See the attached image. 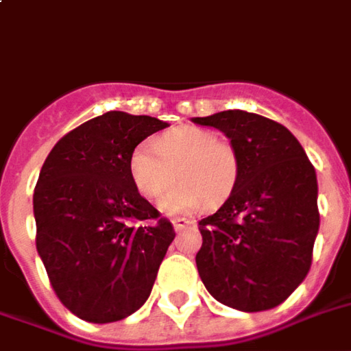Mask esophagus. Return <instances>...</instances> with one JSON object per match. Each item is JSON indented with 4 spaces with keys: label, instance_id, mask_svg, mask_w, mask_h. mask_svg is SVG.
Segmentation results:
<instances>
[{
    "label": "esophagus",
    "instance_id": "esophagus-1",
    "mask_svg": "<svg viewBox=\"0 0 351 351\" xmlns=\"http://www.w3.org/2000/svg\"><path fill=\"white\" fill-rule=\"evenodd\" d=\"M191 225H195V223L191 221V219H186V217H175L173 219V227H175L176 232H180V230L191 227Z\"/></svg>",
    "mask_w": 351,
    "mask_h": 351
}]
</instances>
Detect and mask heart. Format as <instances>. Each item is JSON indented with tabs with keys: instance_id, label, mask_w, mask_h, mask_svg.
Wrapping results in <instances>:
<instances>
[{
	"instance_id": "heart-1",
	"label": "heart",
	"mask_w": 351,
	"mask_h": 351,
	"mask_svg": "<svg viewBox=\"0 0 351 351\" xmlns=\"http://www.w3.org/2000/svg\"><path fill=\"white\" fill-rule=\"evenodd\" d=\"M139 145L130 156V176L147 199L160 197L178 178V184L162 197L160 208L167 214L189 212L206 202L215 206L227 199L240 176L236 149L217 132L199 126H176Z\"/></svg>"
}]
</instances>
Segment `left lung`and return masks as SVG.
Wrapping results in <instances>:
<instances>
[{
  "mask_svg": "<svg viewBox=\"0 0 351 351\" xmlns=\"http://www.w3.org/2000/svg\"><path fill=\"white\" fill-rule=\"evenodd\" d=\"M193 123L214 126L240 158L236 188L199 221L195 256L204 287L227 307H277L311 269L318 227V182L305 150L282 124L228 110Z\"/></svg>",
  "mask_w": 351,
  "mask_h": 351,
  "instance_id": "left-lung-1",
  "label": "left lung"
}]
</instances>
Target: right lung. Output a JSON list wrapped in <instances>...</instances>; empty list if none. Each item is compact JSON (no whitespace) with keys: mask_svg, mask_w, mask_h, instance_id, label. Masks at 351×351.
Segmentation results:
<instances>
[{"mask_svg":"<svg viewBox=\"0 0 351 351\" xmlns=\"http://www.w3.org/2000/svg\"><path fill=\"white\" fill-rule=\"evenodd\" d=\"M167 126L108 111L61 137L40 169L37 251L59 301L82 320H123L150 295L175 228L139 195L130 156Z\"/></svg>","mask_w":351,"mask_h":351,"instance_id":"add662e5","label":"right lung"}]
</instances>
